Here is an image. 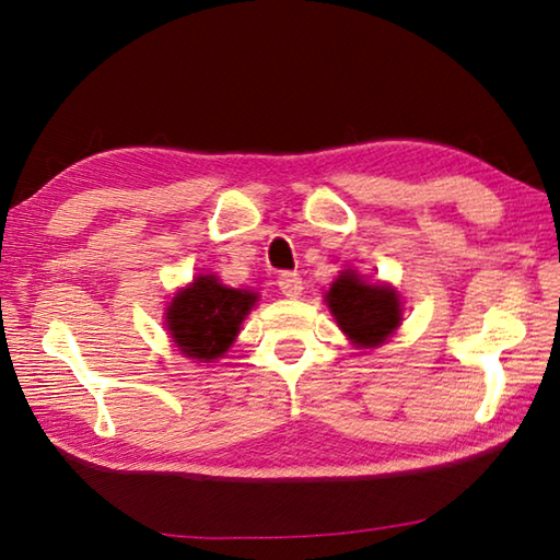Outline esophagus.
Wrapping results in <instances>:
<instances>
[{"instance_id":"obj_1","label":"esophagus","mask_w":560,"mask_h":560,"mask_svg":"<svg viewBox=\"0 0 560 560\" xmlns=\"http://www.w3.org/2000/svg\"><path fill=\"white\" fill-rule=\"evenodd\" d=\"M279 291L283 293V296L287 299H299L301 296V291H303V279H301V273H296V271H283V273H279Z\"/></svg>"}]
</instances>
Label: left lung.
Wrapping results in <instances>:
<instances>
[{"label":"left lung","mask_w":560,"mask_h":560,"mask_svg":"<svg viewBox=\"0 0 560 560\" xmlns=\"http://www.w3.org/2000/svg\"><path fill=\"white\" fill-rule=\"evenodd\" d=\"M335 323L358 348H377L401 323V299L386 283H368L352 269L340 271L325 293Z\"/></svg>","instance_id":"1"}]
</instances>
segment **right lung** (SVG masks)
I'll return each mask as SVG.
<instances>
[{
  "label": "right lung",
  "mask_w": 560,
  "mask_h": 560,
  "mask_svg": "<svg viewBox=\"0 0 560 560\" xmlns=\"http://www.w3.org/2000/svg\"><path fill=\"white\" fill-rule=\"evenodd\" d=\"M259 301L257 293L230 289L215 273H200L180 289L166 308V328L183 358L212 362L235 342L245 315Z\"/></svg>",
  "instance_id": "right-lung-1"
}]
</instances>
